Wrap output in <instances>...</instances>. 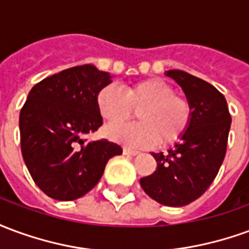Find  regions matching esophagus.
Wrapping results in <instances>:
<instances>
[{"mask_svg": "<svg viewBox=\"0 0 249 249\" xmlns=\"http://www.w3.org/2000/svg\"><path fill=\"white\" fill-rule=\"evenodd\" d=\"M124 155H129V156H136V155H139V152L133 151V149H129V148H124Z\"/></svg>", "mask_w": 249, "mask_h": 249, "instance_id": "obj_1", "label": "esophagus"}]
</instances>
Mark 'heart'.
<instances>
[{
    "label": "heart",
    "instance_id": "heart-1",
    "mask_svg": "<svg viewBox=\"0 0 249 249\" xmlns=\"http://www.w3.org/2000/svg\"><path fill=\"white\" fill-rule=\"evenodd\" d=\"M96 104L100 114L110 124L124 123L137 110L140 123L107 128L109 139L136 148L156 142L172 145L183 139L192 119L189 101L175 94L172 85L161 78L132 82L123 92L107 85L98 90Z\"/></svg>",
    "mask_w": 249,
    "mask_h": 249
}]
</instances>
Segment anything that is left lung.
<instances>
[{"label":"left lung","instance_id":"left-lung-1","mask_svg":"<svg viewBox=\"0 0 249 249\" xmlns=\"http://www.w3.org/2000/svg\"><path fill=\"white\" fill-rule=\"evenodd\" d=\"M183 88L192 119L183 139L168 153H152L156 171L140 178L144 192L168 207H184L203 195L224 161L231 114L225 97L209 82L184 71H168Z\"/></svg>","mask_w":249,"mask_h":249}]
</instances>
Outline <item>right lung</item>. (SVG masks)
<instances>
[{
	"instance_id": "1",
	"label": "right lung",
	"mask_w": 249,
	"mask_h": 249,
	"mask_svg": "<svg viewBox=\"0 0 249 249\" xmlns=\"http://www.w3.org/2000/svg\"><path fill=\"white\" fill-rule=\"evenodd\" d=\"M107 71L73 66L36 84L19 113L21 152L30 176L49 197L69 201L87 195L121 146L89 141L103 125L96 96L110 84Z\"/></svg>"
}]
</instances>
